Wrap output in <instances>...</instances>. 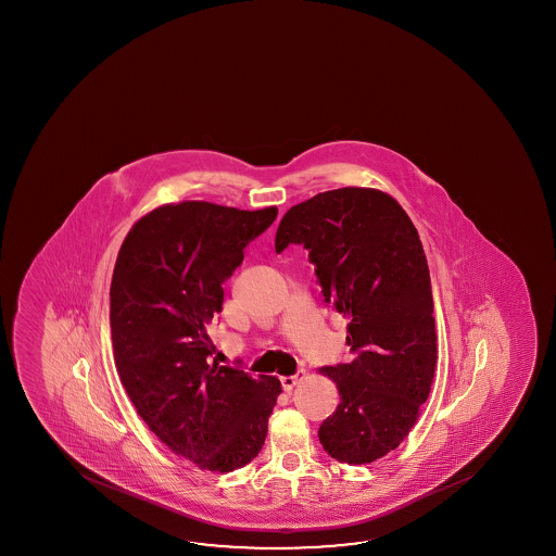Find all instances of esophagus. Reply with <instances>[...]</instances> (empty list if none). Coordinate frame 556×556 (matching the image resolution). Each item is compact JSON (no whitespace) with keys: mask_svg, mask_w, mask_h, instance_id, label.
<instances>
[{"mask_svg":"<svg viewBox=\"0 0 556 556\" xmlns=\"http://www.w3.org/2000/svg\"><path fill=\"white\" fill-rule=\"evenodd\" d=\"M304 378H306V372H304V370H299V372L292 374V376H282V390H285V392H291L292 388H294L296 383H301Z\"/></svg>","mask_w":556,"mask_h":556,"instance_id":"34e87169","label":"esophagus"}]
</instances>
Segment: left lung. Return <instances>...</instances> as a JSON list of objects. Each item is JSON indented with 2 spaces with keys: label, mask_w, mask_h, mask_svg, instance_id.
<instances>
[{
  "label": "left lung",
  "mask_w": 556,
  "mask_h": 556,
  "mask_svg": "<svg viewBox=\"0 0 556 556\" xmlns=\"http://www.w3.org/2000/svg\"><path fill=\"white\" fill-rule=\"evenodd\" d=\"M289 244L308 250L324 299L349 318L351 361L321 368L341 401L319 442L341 464H372L409 434L434 380V301L419 232L392 195L339 188L285 213L275 252Z\"/></svg>",
  "instance_id": "8db88e82"
}]
</instances>
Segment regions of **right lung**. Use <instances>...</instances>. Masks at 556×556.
Returning <instances> with one entry per match:
<instances>
[{
    "instance_id": "1",
    "label": "right lung",
    "mask_w": 556,
    "mask_h": 556,
    "mask_svg": "<svg viewBox=\"0 0 556 556\" xmlns=\"http://www.w3.org/2000/svg\"><path fill=\"white\" fill-rule=\"evenodd\" d=\"M277 207L242 211L210 201L166 203L131 227L110 285L119 380L137 415L174 454L228 473L260 454L281 393L275 376L220 366L207 336L223 282Z\"/></svg>"
}]
</instances>
